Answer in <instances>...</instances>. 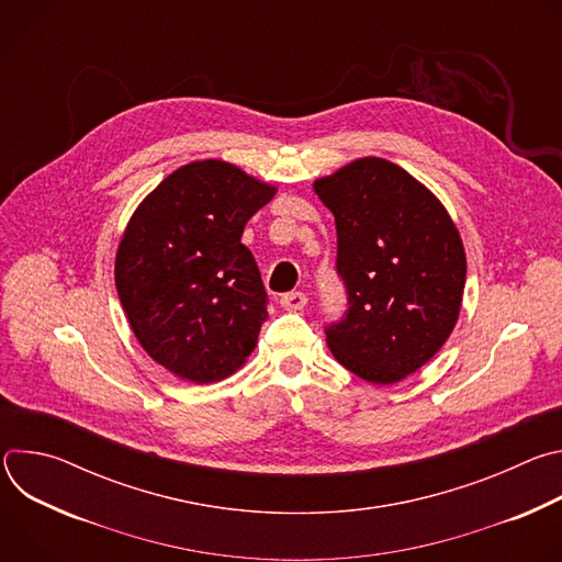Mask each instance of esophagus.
<instances>
[{
  "instance_id": "1",
  "label": "esophagus",
  "mask_w": 562,
  "mask_h": 562,
  "mask_svg": "<svg viewBox=\"0 0 562 562\" xmlns=\"http://www.w3.org/2000/svg\"><path fill=\"white\" fill-rule=\"evenodd\" d=\"M280 304L286 308V311H300L304 304H306V295L302 291H291V293H284L280 297Z\"/></svg>"
}]
</instances>
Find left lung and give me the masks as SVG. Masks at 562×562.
I'll list each match as a JSON object with an SVG mask.
<instances>
[{
	"mask_svg": "<svg viewBox=\"0 0 562 562\" xmlns=\"http://www.w3.org/2000/svg\"><path fill=\"white\" fill-rule=\"evenodd\" d=\"M336 217L347 311L325 327L336 360L373 384L418 371L456 327L467 260L445 206L416 178L362 157L315 182Z\"/></svg>",
	"mask_w": 562,
	"mask_h": 562,
	"instance_id": "obj_1",
	"label": "left lung"
}]
</instances>
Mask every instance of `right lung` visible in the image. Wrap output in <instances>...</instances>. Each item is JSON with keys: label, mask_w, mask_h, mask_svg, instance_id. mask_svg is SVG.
I'll return each mask as SVG.
<instances>
[{"label": "right lung", "mask_w": 562, "mask_h": 562, "mask_svg": "<svg viewBox=\"0 0 562 562\" xmlns=\"http://www.w3.org/2000/svg\"><path fill=\"white\" fill-rule=\"evenodd\" d=\"M276 189L220 159L171 173L133 213L115 286L144 351L206 384L243 367L269 317L247 222Z\"/></svg>", "instance_id": "add662e5"}]
</instances>
